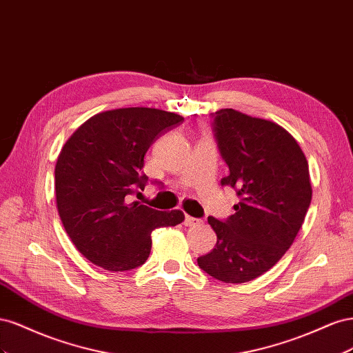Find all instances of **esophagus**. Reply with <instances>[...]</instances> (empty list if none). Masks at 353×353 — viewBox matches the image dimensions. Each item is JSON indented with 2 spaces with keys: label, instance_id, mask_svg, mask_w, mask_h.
I'll return each instance as SVG.
<instances>
[{
  "label": "esophagus",
  "instance_id": "1",
  "mask_svg": "<svg viewBox=\"0 0 353 353\" xmlns=\"http://www.w3.org/2000/svg\"><path fill=\"white\" fill-rule=\"evenodd\" d=\"M184 223H185V227H199V225H201V221L197 219V218H193V216H188L187 215Z\"/></svg>",
  "mask_w": 353,
  "mask_h": 353
}]
</instances>
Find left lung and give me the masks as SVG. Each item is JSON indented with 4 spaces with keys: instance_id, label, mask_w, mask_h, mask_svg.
Masks as SVG:
<instances>
[{
    "instance_id": "8db88e82",
    "label": "left lung",
    "mask_w": 353,
    "mask_h": 353,
    "mask_svg": "<svg viewBox=\"0 0 353 353\" xmlns=\"http://www.w3.org/2000/svg\"><path fill=\"white\" fill-rule=\"evenodd\" d=\"M213 131L230 169L221 184L236 190L240 201L227 221L208 218L218 241L197 263L219 281L248 283L270 271L302 228L312 199L307 160L272 121L222 109Z\"/></svg>"
}]
</instances>
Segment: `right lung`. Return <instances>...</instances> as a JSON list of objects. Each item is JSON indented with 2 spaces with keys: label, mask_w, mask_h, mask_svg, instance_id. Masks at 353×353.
I'll return each mask as SVG.
<instances>
[{
  "label": "right lung",
  "mask_w": 353,
  "mask_h": 353,
  "mask_svg": "<svg viewBox=\"0 0 353 353\" xmlns=\"http://www.w3.org/2000/svg\"><path fill=\"white\" fill-rule=\"evenodd\" d=\"M184 121L150 108L94 114L63 145L56 163V203L68 236L94 265L130 271L152 250V232L184 221L181 210L162 212L128 201L144 190V156L157 137Z\"/></svg>",
  "instance_id": "1"
}]
</instances>
